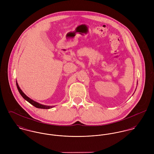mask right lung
Listing matches in <instances>:
<instances>
[{"instance_id":"1","label":"right lung","mask_w":154,"mask_h":154,"mask_svg":"<svg viewBox=\"0 0 154 154\" xmlns=\"http://www.w3.org/2000/svg\"><path fill=\"white\" fill-rule=\"evenodd\" d=\"M16 84H17V88H18V91H19L20 94L21 95V96H22V97H23L26 101H27L28 103H29L31 104H32V106H34L36 108H38V109H51V108H53V107H54V106H45V105L41 104H40V103H37V102H36V101L32 100V99H31L30 98H29L28 97H27V96L23 93V92L21 90V89L19 87L17 81H16Z\"/></svg>"}]
</instances>
